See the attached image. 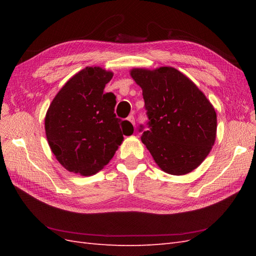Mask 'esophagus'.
<instances>
[{"instance_id":"esophagus-1","label":"esophagus","mask_w":256,"mask_h":256,"mask_svg":"<svg viewBox=\"0 0 256 256\" xmlns=\"http://www.w3.org/2000/svg\"><path fill=\"white\" fill-rule=\"evenodd\" d=\"M128 121L131 122L133 125H135V118H134V116H128Z\"/></svg>"}]
</instances>
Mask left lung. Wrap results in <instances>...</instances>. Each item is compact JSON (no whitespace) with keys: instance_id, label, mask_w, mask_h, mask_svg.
Returning <instances> with one entry per match:
<instances>
[{"instance_id":"left-lung-1","label":"left lung","mask_w":256,"mask_h":256,"mask_svg":"<svg viewBox=\"0 0 256 256\" xmlns=\"http://www.w3.org/2000/svg\"><path fill=\"white\" fill-rule=\"evenodd\" d=\"M131 76L143 90L148 130L142 142L156 164L170 175L197 168L216 140V114L197 86L172 67L133 69Z\"/></svg>"}]
</instances>
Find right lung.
I'll list each match as a JSON object with an SVG mask.
<instances>
[{
    "label": "right lung",
    "mask_w": 256,
    "mask_h": 256,
    "mask_svg": "<svg viewBox=\"0 0 256 256\" xmlns=\"http://www.w3.org/2000/svg\"><path fill=\"white\" fill-rule=\"evenodd\" d=\"M112 77L100 67H86L62 86L48 108V143L69 172L94 175L110 162L123 135L134 131L114 113L116 96L103 92Z\"/></svg>",
    "instance_id": "add662e5"
}]
</instances>
